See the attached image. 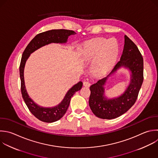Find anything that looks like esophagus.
<instances>
[{
    "mask_svg": "<svg viewBox=\"0 0 158 158\" xmlns=\"http://www.w3.org/2000/svg\"><path fill=\"white\" fill-rule=\"evenodd\" d=\"M83 85H84L85 87H89V86H90L91 83H90L89 81H83Z\"/></svg>",
    "mask_w": 158,
    "mask_h": 158,
    "instance_id": "obj_1",
    "label": "esophagus"
}]
</instances>
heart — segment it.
Listing matches in <instances>:
<instances>
[{
	"label": "heart",
	"instance_id": "b5f03b06",
	"mask_svg": "<svg viewBox=\"0 0 158 158\" xmlns=\"http://www.w3.org/2000/svg\"><path fill=\"white\" fill-rule=\"evenodd\" d=\"M118 52V46L113 40L98 38L86 42L82 48L81 56L86 61L96 59L93 70L98 74L107 72L115 62Z\"/></svg>",
	"mask_w": 158,
	"mask_h": 158
}]
</instances>
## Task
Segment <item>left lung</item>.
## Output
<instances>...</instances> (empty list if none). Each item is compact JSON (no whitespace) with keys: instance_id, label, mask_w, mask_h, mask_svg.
Wrapping results in <instances>:
<instances>
[{"instance_id":"8db88e82","label":"left lung","mask_w":158,"mask_h":158,"mask_svg":"<svg viewBox=\"0 0 158 158\" xmlns=\"http://www.w3.org/2000/svg\"><path fill=\"white\" fill-rule=\"evenodd\" d=\"M120 61L105 78L90 86L89 105L93 113L103 119H112L125 113L135 104L143 81V59L137 46L126 35ZM123 68L130 72L131 80L125 91L118 97L108 98L104 86L108 78Z\"/></svg>"}]
</instances>
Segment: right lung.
<instances>
[{
    "instance_id": "obj_1",
    "label": "right lung",
    "mask_w": 158,
    "mask_h": 158,
    "mask_svg": "<svg viewBox=\"0 0 158 158\" xmlns=\"http://www.w3.org/2000/svg\"><path fill=\"white\" fill-rule=\"evenodd\" d=\"M77 34L75 31L67 30H52L37 35L28 44L25 49L20 65V77L21 80V91L24 101L30 112L39 120L47 123H52L60 119L66 113L69 106L71 98L75 92L81 89L82 81H79L69 89L62 101L57 106L46 107L37 104L30 97L26 89L24 80V69L27 60L31 54L38 49L51 44H65L70 35Z\"/></svg>"
}]
</instances>
